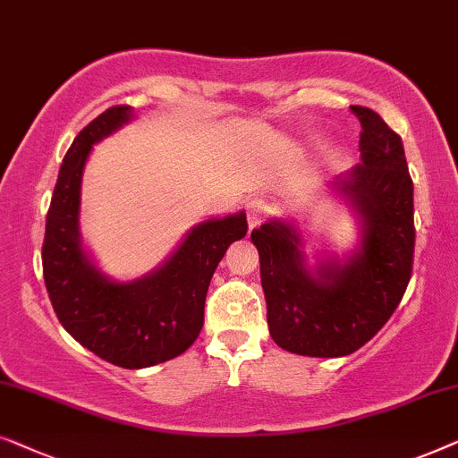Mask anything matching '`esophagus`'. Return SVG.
<instances>
[{"label": "esophagus", "instance_id": "34e87169", "mask_svg": "<svg viewBox=\"0 0 458 458\" xmlns=\"http://www.w3.org/2000/svg\"><path fill=\"white\" fill-rule=\"evenodd\" d=\"M269 211H272V208L263 201V199H253V201H249L247 205V220H249V228L253 230L257 224L263 222L267 217Z\"/></svg>", "mask_w": 458, "mask_h": 458}]
</instances>
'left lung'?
I'll return each instance as SVG.
<instances>
[{
	"instance_id": "1",
	"label": "left lung",
	"mask_w": 458,
	"mask_h": 458,
	"mask_svg": "<svg viewBox=\"0 0 458 458\" xmlns=\"http://www.w3.org/2000/svg\"><path fill=\"white\" fill-rule=\"evenodd\" d=\"M360 122V164L336 189L363 224L359 253L344 266L326 261L311 274L301 238L284 222L250 232L259 250L267 326L274 343L307 357H344L382 330L413 272V180L398 134L369 107L351 106Z\"/></svg>"
}]
</instances>
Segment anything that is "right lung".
I'll use <instances>...</instances> for the list:
<instances>
[{
	"label": "right lung",
	"instance_id": "obj_1",
	"mask_svg": "<svg viewBox=\"0 0 458 458\" xmlns=\"http://www.w3.org/2000/svg\"><path fill=\"white\" fill-rule=\"evenodd\" d=\"M131 115V106L109 107L70 145L45 224L43 278L70 336L107 363L140 369L182 355L195 343L211 276L249 224L242 211L199 224L157 272L137 282L118 284L99 274L79 241L82 167L91 147Z\"/></svg>",
	"mask_w": 458,
	"mask_h": 458
}]
</instances>
